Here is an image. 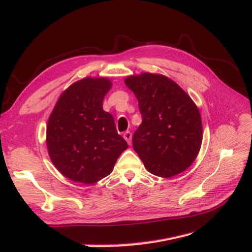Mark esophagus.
<instances>
[{
  "instance_id": "esophagus-1",
  "label": "esophagus",
  "mask_w": 252,
  "mask_h": 252,
  "mask_svg": "<svg viewBox=\"0 0 252 252\" xmlns=\"http://www.w3.org/2000/svg\"><path fill=\"white\" fill-rule=\"evenodd\" d=\"M123 136H124V139L126 140V142H127L129 145H130V144H131V138H132L131 132H130V131H125L124 134H123Z\"/></svg>"
}]
</instances>
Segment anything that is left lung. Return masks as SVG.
<instances>
[{
	"instance_id": "8db88e82",
	"label": "left lung",
	"mask_w": 252,
	"mask_h": 252,
	"mask_svg": "<svg viewBox=\"0 0 252 252\" xmlns=\"http://www.w3.org/2000/svg\"><path fill=\"white\" fill-rule=\"evenodd\" d=\"M125 84L138 98L142 114L132 146L145 168L161 178L185 171L203 140L201 114L191 97L163 74L130 75Z\"/></svg>"
}]
</instances>
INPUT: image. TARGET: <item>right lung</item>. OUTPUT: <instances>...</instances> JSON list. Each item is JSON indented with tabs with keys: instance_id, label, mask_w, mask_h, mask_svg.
Segmentation results:
<instances>
[{
	"instance_id": "1",
	"label": "right lung",
	"mask_w": 252,
	"mask_h": 252,
	"mask_svg": "<svg viewBox=\"0 0 252 252\" xmlns=\"http://www.w3.org/2000/svg\"><path fill=\"white\" fill-rule=\"evenodd\" d=\"M112 86L107 78H85L61 94L48 119L46 144L51 162L64 177L82 184L94 183L113 170L128 148L114 119L103 110Z\"/></svg>"
}]
</instances>
